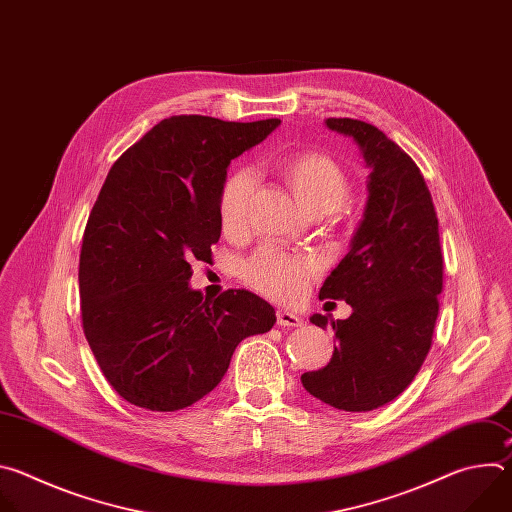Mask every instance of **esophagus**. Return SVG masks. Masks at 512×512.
<instances>
[{"mask_svg":"<svg viewBox=\"0 0 512 512\" xmlns=\"http://www.w3.org/2000/svg\"><path fill=\"white\" fill-rule=\"evenodd\" d=\"M277 324L283 328H298L302 326V318L294 312H287V310H279L277 312Z\"/></svg>","mask_w":512,"mask_h":512,"instance_id":"obj_1","label":"esophagus"}]
</instances>
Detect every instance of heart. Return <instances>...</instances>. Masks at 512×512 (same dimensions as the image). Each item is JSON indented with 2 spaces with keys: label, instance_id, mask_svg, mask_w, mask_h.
<instances>
[{
  "label": "heart",
  "instance_id": "b5f03b06",
  "mask_svg": "<svg viewBox=\"0 0 512 512\" xmlns=\"http://www.w3.org/2000/svg\"><path fill=\"white\" fill-rule=\"evenodd\" d=\"M281 174L289 190L306 212H330L338 208L350 182L344 170L326 154L300 152L281 164ZM255 188V174L249 168L233 172L218 194V218L227 235L241 233L247 223L249 198ZM320 273V263L312 255H296L275 245H263L245 263V281L263 296L294 302L304 296L312 277Z\"/></svg>",
  "mask_w": 512,
  "mask_h": 512
}]
</instances>
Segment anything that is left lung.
Returning <instances> with one entry per match:
<instances>
[{
  "label": "left lung",
  "instance_id": "1",
  "mask_svg": "<svg viewBox=\"0 0 512 512\" xmlns=\"http://www.w3.org/2000/svg\"><path fill=\"white\" fill-rule=\"evenodd\" d=\"M326 125L360 148L371 168L369 202L350 251L320 289V300H344L352 314L310 318L330 324L338 346L302 385L336 409L373 411L411 385L431 348L444 287L440 231L421 170L395 141L358 119L330 117Z\"/></svg>",
  "mask_w": 512,
  "mask_h": 512
}]
</instances>
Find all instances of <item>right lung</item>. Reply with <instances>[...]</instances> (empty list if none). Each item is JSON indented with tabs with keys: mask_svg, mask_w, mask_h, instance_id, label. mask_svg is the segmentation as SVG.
Here are the masks:
<instances>
[{
	"mask_svg": "<svg viewBox=\"0 0 512 512\" xmlns=\"http://www.w3.org/2000/svg\"><path fill=\"white\" fill-rule=\"evenodd\" d=\"M279 123L174 115L109 170L83 237L81 318L105 379L131 405L190 407L221 383L243 338L273 328L275 310L251 291L204 300L188 279L221 237L231 160Z\"/></svg>",
	"mask_w": 512,
	"mask_h": 512,
	"instance_id": "1",
	"label": "right lung"
}]
</instances>
